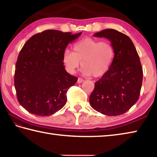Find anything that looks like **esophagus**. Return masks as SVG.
<instances>
[{"mask_svg":"<svg viewBox=\"0 0 157 157\" xmlns=\"http://www.w3.org/2000/svg\"><path fill=\"white\" fill-rule=\"evenodd\" d=\"M83 82H84V79H82L80 78H79L78 79V84H81V83H82Z\"/></svg>","mask_w":157,"mask_h":157,"instance_id":"1","label":"esophagus"}]
</instances>
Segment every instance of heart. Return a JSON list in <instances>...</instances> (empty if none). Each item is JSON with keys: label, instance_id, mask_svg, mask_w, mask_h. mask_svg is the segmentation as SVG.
Masks as SVG:
<instances>
[{"label": "heart", "instance_id": "1", "mask_svg": "<svg viewBox=\"0 0 157 157\" xmlns=\"http://www.w3.org/2000/svg\"><path fill=\"white\" fill-rule=\"evenodd\" d=\"M114 57L115 50L111 43L87 37L76 43L73 52L64 51L63 60L70 73H74L81 63L84 75L99 78L109 70Z\"/></svg>", "mask_w": 157, "mask_h": 157}]
</instances>
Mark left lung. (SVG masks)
<instances>
[{"label": "left lung", "instance_id": "obj_1", "mask_svg": "<svg viewBox=\"0 0 157 157\" xmlns=\"http://www.w3.org/2000/svg\"><path fill=\"white\" fill-rule=\"evenodd\" d=\"M94 36L109 40L115 57L109 70L94 84L89 101L96 111L107 116L127 112L139 99L143 70L131 39L114 29H105Z\"/></svg>", "mask_w": 157, "mask_h": 157}]
</instances>
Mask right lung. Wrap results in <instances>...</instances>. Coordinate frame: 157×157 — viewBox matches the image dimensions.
<instances>
[{
  "mask_svg": "<svg viewBox=\"0 0 157 157\" xmlns=\"http://www.w3.org/2000/svg\"><path fill=\"white\" fill-rule=\"evenodd\" d=\"M81 34L47 30L24 45L15 64L14 85L18 101L29 113L49 116L66 104L67 91L78 78L66 71L63 53Z\"/></svg>",
  "mask_w": 157,
  "mask_h": 157,
  "instance_id": "1",
  "label": "right lung"
}]
</instances>
